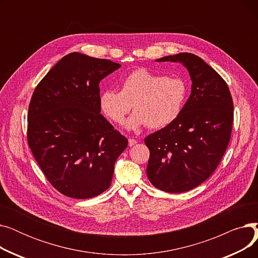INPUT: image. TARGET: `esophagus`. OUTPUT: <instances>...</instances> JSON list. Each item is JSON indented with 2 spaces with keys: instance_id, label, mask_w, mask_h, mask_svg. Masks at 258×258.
<instances>
[{
  "instance_id": "34e87169",
  "label": "esophagus",
  "mask_w": 258,
  "mask_h": 258,
  "mask_svg": "<svg viewBox=\"0 0 258 258\" xmlns=\"http://www.w3.org/2000/svg\"><path fill=\"white\" fill-rule=\"evenodd\" d=\"M137 142H138V141L135 140V139H132V138L128 139V145H130V146H134L135 144H137Z\"/></svg>"
}]
</instances>
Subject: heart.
Here are the masks:
<instances>
[{"mask_svg":"<svg viewBox=\"0 0 258 258\" xmlns=\"http://www.w3.org/2000/svg\"><path fill=\"white\" fill-rule=\"evenodd\" d=\"M188 96V84L181 76H164L146 69H138L121 81L120 92L105 90L100 94L102 113L114 123L122 124L134 107L135 113L126 121L127 130L143 126L163 128L181 115Z\"/></svg>","mask_w":258,"mask_h":258,"instance_id":"1","label":"heart"}]
</instances>
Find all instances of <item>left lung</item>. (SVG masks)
<instances>
[{
	"instance_id": "8db88e82",
	"label": "left lung",
	"mask_w": 258,
	"mask_h": 258,
	"mask_svg": "<svg viewBox=\"0 0 258 258\" xmlns=\"http://www.w3.org/2000/svg\"><path fill=\"white\" fill-rule=\"evenodd\" d=\"M157 61L181 62L192 81L179 118L144 139L151 154L148 180L160 190L180 194L206 181L220 164L231 137L233 101L222 76L195 54Z\"/></svg>"
}]
</instances>
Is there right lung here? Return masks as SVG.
<instances>
[{
  "label": "right lung",
  "mask_w": 258,
  "mask_h": 258,
  "mask_svg": "<svg viewBox=\"0 0 258 258\" xmlns=\"http://www.w3.org/2000/svg\"><path fill=\"white\" fill-rule=\"evenodd\" d=\"M121 64L73 52L36 86L28 108L27 139L50 184L73 199L110 187L127 139L100 114V81Z\"/></svg>",
  "instance_id": "add662e5"
}]
</instances>
